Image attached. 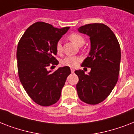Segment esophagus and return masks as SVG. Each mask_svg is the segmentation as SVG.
I'll use <instances>...</instances> for the list:
<instances>
[{
    "label": "esophagus",
    "mask_w": 134,
    "mask_h": 134,
    "mask_svg": "<svg viewBox=\"0 0 134 134\" xmlns=\"http://www.w3.org/2000/svg\"><path fill=\"white\" fill-rule=\"evenodd\" d=\"M74 71H75V70H74V68H71V73H74Z\"/></svg>",
    "instance_id": "esophagus-1"
}]
</instances>
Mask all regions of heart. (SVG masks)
<instances>
[{
	"instance_id": "1",
	"label": "heart",
	"mask_w": 134,
	"mask_h": 134,
	"mask_svg": "<svg viewBox=\"0 0 134 134\" xmlns=\"http://www.w3.org/2000/svg\"><path fill=\"white\" fill-rule=\"evenodd\" d=\"M69 39L71 42L75 43L78 46H81L85 44V38L83 35L77 32H72L69 35ZM55 48L58 53H61L63 51V45L61 41H58L56 43ZM81 61V58L79 56H67L64 58L61 61V63L65 66H69L71 67H76L78 66L79 63Z\"/></svg>"
}]
</instances>
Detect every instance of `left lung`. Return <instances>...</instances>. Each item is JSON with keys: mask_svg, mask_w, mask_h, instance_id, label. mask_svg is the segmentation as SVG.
Returning a JSON list of instances; mask_svg holds the SVG:
<instances>
[{"mask_svg": "<svg viewBox=\"0 0 134 134\" xmlns=\"http://www.w3.org/2000/svg\"><path fill=\"white\" fill-rule=\"evenodd\" d=\"M78 30L90 37L91 48L81 67H90L88 74L76 70L79 77V97L86 104H97L108 97L116 85L120 73L121 50L118 39L109 27L103 24H90Z\"/></svg>", "mask_w": 134, "mask_h": 134, "instance_id": "left-lung-1", "label": "left lung"}]
</instances>
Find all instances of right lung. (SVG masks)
I'll use <instances>...</instances> for the list:
<instances>
[{
    "mask_svg": "<svg viewBox=\"0 0 134 134\" xmlns=\"http://www.w3.org/2000/svg\"><path fill=\"white\" fill-rule=\"evenodd\" d=\"M69 28H57L44 22H37L26 30L18 44L20 81L29 97L40 106H51L58 101L71 74L68 66L59 67L53 73L47 70L50 65L58 64L54 57L57 54L55 45Z\"/></svg>",
    "mask_w": 134,
    "mask_h": 134,
    "instance_id": "add662e5",
    "label": "right lung"
}]
</instances>
